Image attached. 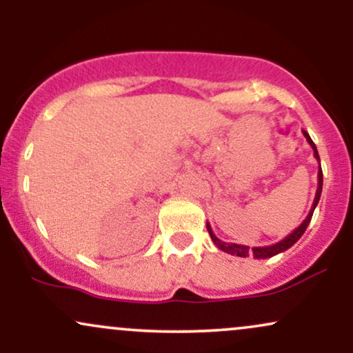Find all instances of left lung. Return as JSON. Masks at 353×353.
Instances as JSON below:
<instances>
[{
    "instance_id": "obj_1",
    "label": "left lung",
    "mask_w": 353,
    "mask_h": 353,
    "mask_svg": "<svg viewBox=\"0 0 353 353\" xmlns=\"http://www.w3.org/2000/svg\"><path fill=\"white\" fill-rule=\"evenodd\" d=\"M303 136H305L307 143L310 144V148L314 149V157L319 161L320 164V157H319V152H317V148H315L314 141L310 139L309 132L307 131H302ZM322 184H323V174H322V168L319 169V184H317V192H315V197H314V204H312V208L309 210V214H307V217L303 219V222L301 225H299L297 229H294L292 232L289 234L287 237H283L282 241H279L277 244H272V245H265V247H247V245H241V244H232V242H222L221 239H219L216 234L212 232V229H210L209 222L205 225H208V230H209V236L212 239L214 244L217 245V249H221L222 252H228L230 255H239V257H249V255H254V259H269V257H274V255L281 254V252H285L287 249H290L295 242L299 241V239L302 237V234L305 232V229L309 228L310 224V219L314 216V210L317 208L319 201H320V194H322Z\"/></svg>"
}]
</instances>
